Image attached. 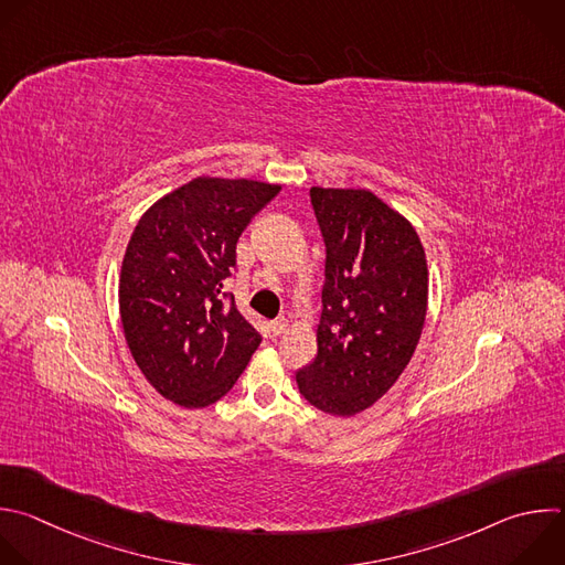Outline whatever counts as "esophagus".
<instances>
[{"mask_svg":"<svg viewBox=\"0 0 565 565\" xmlns=\"http://www.w3.org/2000/svg\"><path fill=\"white\" fill-rule=\"evenodd\" d=\"M270 330H273V334L281 337V334L288 330V321H286V319H277V321L270 326Z\"/></svg>","mask_w":565,"mask_h":565,"instance_id":"34e87169","label":"esophagus"}]
</instances>
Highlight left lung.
I'll return each instance as SVG.
<instances>
[{
  "instance_id": "1",
  "label": "left lung",
  "mask_w": 565,
  "mask_h": 565,
  "mask_svg": "<svg viewBox=\"0 0 565 565\" xmlns=\"http://www.w3.org/2000/svg\"><path fill=\"white\" fill-rule=\"evenodd\" d=\"M326 242L317 356L297 372L321 413L352 417L402 377L428 310L426 250L413 224L363 188H310Z\"/></svg>"
}]
</instances>
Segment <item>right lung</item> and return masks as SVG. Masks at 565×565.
Returning a JSON list of instances; mask_svg holds the SVG:
<instances>
[{"label":"right lung","mask_w":565,"mask_h":565,"mask_svg":"<svg viewBox=\"0 0 565 565\" xmlns=\"http://www.w3.org/2000/svg\"><path fill=\"white\" fill-rule=\"evenodd\" d=\"M279 191L195 177L157 200L130 235L119 275L124 337L148 384L181 408L220 402L262 343L222 290L239 235Z\"/></svg>","instance_id":"1"}]
</instances>
